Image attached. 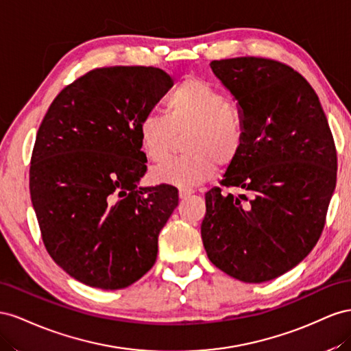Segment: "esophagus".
<instances>
[{
  "mask_svg": "<svg viewBox=\"0 0 351 351\" xmlns=\"http://www.w3.org/2000/svg\"><path fill=\"white\" fill-rule=\"evenodd\" d=\"M193 193H194V189H191V188H181L179 189V198H186Z\"/></svg>",
  "mask_w": 351,
  "mask_h": 351,
  "instance_id": "34e87169",
  "label": "esophagus"
}]
</instances>
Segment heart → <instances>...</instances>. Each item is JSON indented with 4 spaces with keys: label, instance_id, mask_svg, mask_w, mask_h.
Returning <instances> with one entry per match:
<instances>
[{
    "label": "heart",
    "instance_id": "obj_1",
    "mask_svg": "<svg viewBox=\"0 0 351 351\" xmlns=\"http://www.w3.org/2000/svg\"><path fill=\"white\" fill-rule=\"evenodd\" d=\"M182 157L152 170L158 184L194 186L212 178L219 166L232 165L245 144L243 110L216 86L199 77H185L165 99V116L147 113L138 123L144 156L160 163L170 154L176 138L185 135Z\"/></svg>",
    "mask_w": 351,
    "mask_h": 351
}]
</instances>
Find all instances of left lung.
<instances>
[{"mask_svg": "<svg viewBox=\"0 0 351 351\" xmlns=\"http://www.w3.org/2000/svg\"><path fill=\"white\" fill-rule=\"evenodd\" d=\"M238 99L247 135L220 185L206 193L202 238L216 267L243 282L297 266L324 231L337 182V149L315 89L293 67L263 57L213 60Z\"/></svg>", "mask_w": 351, "mask_h": 351, "instance_id": "1", "label": "left lung"}]
</instances>
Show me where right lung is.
<instances>
[{
	"mask_svg": "<svg viewBox=\"0 0 351 351\" xmlns=\"http://www.w3.org/2000/svg\"><path fill=\"white\" fill-rule=\"evenodd\" d=\"M172 86L158 67H97L64 86L38 129L29 189L48 254L85 285L120 289L156 263L178 206L147 172L138 123Z\"/></svg>",
	"mask_w": 351,
	"mask_h": 351,
	"instance_id": "add662e5",
	"label": "right lung"
}]
</instances>
